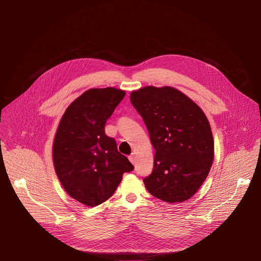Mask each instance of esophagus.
Listing matches in <instances>:
<instances>
[{"mask_svg":"<svg viewBox=\"0 0 261 261\" xmlns=\"http://www.w3.org/2000/svg\"><path fill=\"white\" fill-rule=\"evenodd\" d=\"M129 161H130L132 164L135 163V155H134V153H131V155H129Z\"/></svg>","mask_w":261,"mask_h":261,"instance_id":"1","label":"esophagus"}]
</instances>
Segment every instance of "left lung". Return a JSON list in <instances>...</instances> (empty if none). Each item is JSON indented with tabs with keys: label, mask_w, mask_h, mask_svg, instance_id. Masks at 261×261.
I'll return each mask as SVG.
<instances>
[{
	"label": "left lung",
	"mask_w": 261,
	"mask_h": 261,
	"mask_svg": "<svg viewBox=\"0 0 261 261\" xmlns=\"http://www.w3.org/2000/svg\"><path fill=\"white\" fill-rule=\"evenodd\" d=\"M155 149L149 193L167 202L192 197L209 174L214 140L204 112L189 96L170 86H146L130 93Z\"/></svg>",
	"instance_id": "obj_1"
}]
</instances>
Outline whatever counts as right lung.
<instances>
[{"label":"right lung","instance_id":"obj_1","mask_svg":"<svg viewBox=\"0 0 261 261\" xmlns=\"http://www.w3.org/2000/svg\"><path fill=\"white\" fill-rule=\"evenodd\" d=\"M126 92L114 87L85 91L63 114L52 145L58 178L68 195L95 206L110 198L134 168L105 134V124Z\"/></svg>","mask_w":261,"mask_h":261}]
</instances>
